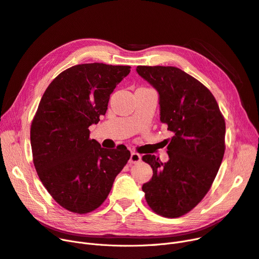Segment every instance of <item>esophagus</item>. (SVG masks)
<instances>
[{
	"mask_svg": "<svg viewBox=\"0 0 259 259\" xmlns=\"http://www.w3.org/2000/svg\"><path fill=\"white\" fill-rule=\"evenodd\" d=\"M141 159H142V156H141L139 153L132 152V153L130 154L129 162H130V164H135V162H139V161H141Z\"/></svg>",
	"mask_w": 259,
	"mask_h": 259,
	"instance_id": "obj_1",
	"label": "esophagus"
}]
</instances>
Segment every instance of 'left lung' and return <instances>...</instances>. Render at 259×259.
<instances>
[{"mask_svg": "<svg viewBox=\"0 0 259 259\" xmlns=\"http://www.w3.org/2000/svg\"><path fill=\"white\" fill-rule=\"evenodd\" d=\"M137 72L157 91L160 121L172 132L168 161L143 156L153 175L142 189L155 213L175 219L209 191L225 153V119L209 89L179 68L138 66Z\"/></svg>", "mask_w": 259, "mask_h": 259, "instance_id": "8db88e82", "label": "left lung"}]
</instances>
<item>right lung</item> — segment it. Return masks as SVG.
Listing matches in <instances>:
<instances>
[{
  "mask_svg": "<svg viewBox=\"0 0 259 259\" xmlns=\"http://www.w3.org/2000/svg\"><path fill=\"white\" fill-rule=\"evenodd\" d=\"M130 66L76 65L46 89L30 129L38 178L60 206L77 214L99 208L130 157L126 147L102 148L89 127L105 115L110 94Z\"/></svg>",
  "mask_w": 259,
  "mask_h": 259,
  "instance_id": "obj_1",
  "label": "right lung"
}]
</instances>
